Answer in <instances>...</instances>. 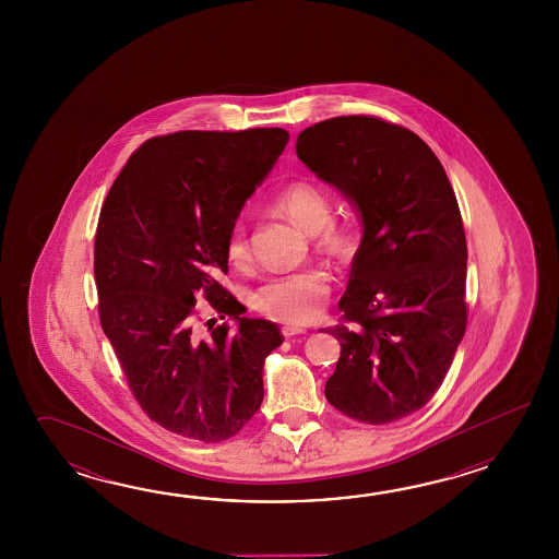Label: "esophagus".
<instances>
[{
    "mask_svg": "<svg viewBox=\"0 0 559 559\" xmlns=\"http://www.w3.org/2000/svg\"><path fill=\"white\" fill-rule=\"evenodd\" d=\"M282 333H284L285 337H294V335H301V333H308L306 328H301V325H296V323H287L282 328Z\"/></svg>",
    "mask_w": 559,
    "mask_h": 559,
    "instance_id": "esophagus-1",
    "label": "esophagus"
}]
</instances>
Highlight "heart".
<instances>
[{
  "instance_id": "obj_1",
  "label": "heart",
  "mask_w": 559,
  "mask_h": 559,
  "mask_svg": "<svg viewBox=\"0 0 559 559\" xmlns=\"http://www.w3.org/2000/svg\"><path fill=\"white\" fill-rule=\"evenodd\" d=\"M274 207L289 217L297 227L313 236V246L332 262H349L356 253L354 229L333 222V203L330 193L311 181H294L275 193ZM226 255L231 265H243L250 260V243L243 222L229 227L226 239ZM330 297L328 275L304 267L296 272L270 275L253 292V308L267 318L306 323L318 318Z\"/></svg>"
}]
</instances>
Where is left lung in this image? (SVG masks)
<instances>
[{"label":"left lung","mask_w":559,"mask_h":559,"mask_svg":"<svg viewBox=\"0 0 559 559\" xmlns=\"http://www.w3.org/2000/svg\"><path fill=\"white\" fill-rule=\"evenodd\" d=\"M296 152L361 222L325 397L361 424L402 419L440 390L464 340L467 246L452 183L414 131L369 116L306 128Z\"/></svg>","instance_id":"left-lung-1"}]
</instances>
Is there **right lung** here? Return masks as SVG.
Wrapping results in <instances>:
<instances>
[{"instance_id": "obj_1", "label": "right lung", "mask_w": 559, "mask_h": 559, "mask_svg": "<svg viewBox=\"0 0 559 559\" xmlns=\"http://www.w3.org/2000/svg\"><path fill=\"white\" fill-rule=\"evenodd\" d=\"M289 133L178 131L143 143L119 171L95 234L99 321L131 392L155 424L183 438L236 436L263 402V364L284 337L217 277L229 227L267 178ZM237 332L194 325V297Z\"/></svg>"}]
</instances>
